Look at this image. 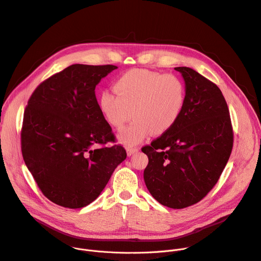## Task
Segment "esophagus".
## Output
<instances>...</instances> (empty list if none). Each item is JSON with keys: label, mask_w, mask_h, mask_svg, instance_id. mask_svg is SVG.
<instances>
[{"label": "esophagus", "mask_w": 261, "mask_h": 261, "mask_svg": "<svg viewBox=\"0 0 261 261\" xmlns=\"http://www.w3.org/2000/svg\"><path fill=\"white\" fill-rule=\"evenodd\" d=\"M138 150H140L138 148H127V154H128V156H131L134 153H136Z\"/></svg>", "instance_id": "esophagus-1"}]
</instances>
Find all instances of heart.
I'll return each instance as SVG.
<instances>
[{"label": "heart", "instance_id": "heart-1", "mask_svg": "<svg viewBox=\"0 0 261 261\" xmlns=\"http://www.w3.org/2000/svg\"><path fill=\"white\" fill-rule=\"evenodd\" d=\"M116 95L103 91L98 99L99 110L107 123L121 129L119 141L134 146L152 132L161 135L178 120L186 101V86L175 74H164L148 69H131L114 83Z\"/></svg>", "mask_w": 261, "mask_h": 261}]
</instances>
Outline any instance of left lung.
Segmentation results:
<instances>
[{
    "label": "left lung",
    "mask_w": 261,
    "mask_h": 261,
    "mask_svg": "<svg viewBox=\"0 0 261 261\" xmlns=\"http://www.w3.org/2000/svg\"><path fill=\"white\" fill-rule=\"evenodd\" d=\"M186 84L182 112L169 131L142 148L145 184L160 203L182 209L200 201L218 181L233 148L229 108L220 89L192 68L176 67Z\"/></svg>",
    "instance_id": "obj_1"
}]
</instances>
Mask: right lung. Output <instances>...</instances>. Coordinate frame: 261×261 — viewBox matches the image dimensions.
<instances>
[{
	"label": "right lung",
	"instance_id": "obj_1",
	"mask_svg": "<svg viewBox=\"0 0 261 261\" xmlns=\"http://www.w3.org/2000/svg\"><path fill=\"white\" fill-rule=\"evenodd\" d=\"M117 67L74 64L41 83L26 106L21 130L24 162L44 196L80 209L95 200L126 160L95 96Z\"/></svg>",
	"mask_w": 261,
	"mask_h": 261
}]
</instances>
